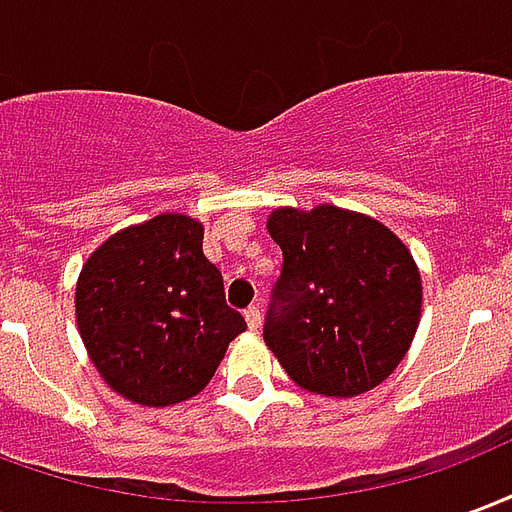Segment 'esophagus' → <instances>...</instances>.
<instances>
[{
  "label": "esophagus",
  "instance_id": "obj_1",
  "mask_svg": "<svg viewBox=\"0 0 512 512\" xmlns=\"http://www.w3.org/2000/svg\"><path fill=\"white\" fill-rule=\"evenodd\" d=\"M244 318H246V323H249V329H252V332H257V329H260V307H249V310L244 312Z\"/></svg>",
  "mask_w": 512,
  "mask_h": 512
}]
</instances>
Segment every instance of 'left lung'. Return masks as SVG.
Wrapping results in <instances>:
<instances>
[{"label": "left lung", "instance_id": "1", "mask_svg": "<svg viewBox=\"0 0 512 512\" xmlns=\"http://www.w3.org/2000/svg\"><path fill=\"white\" fill-rule=\"evenodd\" d=\"M282 249L263 340L301 389L356 397L392 376L414 340L422 279L406 244L365 213L277 208Z\"/></svg>", "mask_w": 512, "mask_h": 512}]
</instances>
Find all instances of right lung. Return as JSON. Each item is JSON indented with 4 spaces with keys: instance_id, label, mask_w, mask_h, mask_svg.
I'll return each mask as SVG.
<instances>
[{
    "instance_id": "obj_1",
    "label": "right lung",
    "mask_w": 512,
    "mask_h": 512,
    "mask_svg": "<svg viewBox=\"0 0 512 512\" xmlns=\"http://www.w3.org/2000/svg\"><path fill=\"white\" fill-rule=\"evenodd\" d=\"M76 323L106 384L139 406H175L205 389L246 329L224 301L222 271L202 255V224L161 213L87 257Z\"/></svg>"
}]
</instances>
